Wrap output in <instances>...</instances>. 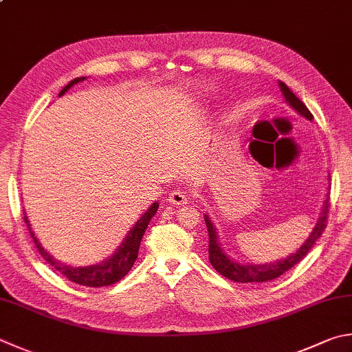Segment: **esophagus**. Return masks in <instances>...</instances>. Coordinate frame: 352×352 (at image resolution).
Here are the masks:
<instances>
[{"label": "esophagus", "mask_w": 352, "mask_h": 352, "mask_svg": "<svg viewBox=\"0 0 352 352\" xmlns=\"http://www.w3.org/2000/svg\"><path fill=\"white\" fill-rule=\"evenodd\" d=\"M188 195H187V191H184V190H173L170 193V196H168V202L170 204H173V205H184V204H187L188 201Z\"/></svg>", "instance_id": "esophagus-1"}]
</instances>
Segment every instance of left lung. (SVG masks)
Listing matches in <instances>:
<instances>
[{"label": "left lung", "instance_id": "1", "mask_svg": "<svg viewBox=\"0 0 352 352\" xmlns=\"http://www.w3.org/2000/svg\"><path fill=\"white\" fill-rule=\"evenodd\" d=\"M279 87H280L282 95L285 96V101H287L291 107L297 111V113L302 115L303 118H307L308 121H313V115H311V111L307 109V105H305L300 99L288 89V85L279 81ZM328 211H329V199L324 201L319 222L316 223L313 233L309 234V237L305 241L302 247L297 250L296 253H291L287 258H282V261H276V262H270V263H263V265L239 263V262L233 261L231 257H228V254H225L222 247H221V243H219V241H217L216 228L213 227V223H211L210 217L205 214V223H207V228H208V241H210V243H208L210 262L219 274H222L223 277H227V279L233 280V282L251 283V282H267V280L277 279V277L293 268L294 265L299 263L302 258L309 253L311 248L314 247L316 241L322 236L324 228H327Z\"/></svg>", "mask_w": 352, "mask_h": 352}]
</instances>
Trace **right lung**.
I'll return each instance as SVG.
<instances>
[{
	"instance_id": "add662e5",
	"label": "right lung",
	"mask_w": 352,
	"mask_h": 352,
	"mask_svg": "<svg viewBox=\"0 0 352 352\" xmlns=\"http://www.w3.org/2000/svg\"><path fill=\"white\" fill-rule=\"evenodd\" d=\"M84 79H85V76L73 79V81H70L61 91H59V96H63L70 87H73V85L78 82L84 81ZM157 208H159V204L155 202L141 217L138 219L135 227L131 228L127 233V236L124 237L122 243L116 248L115 253L111 254L109 258H105V261H102L101 263L90 265V267H72V265H65L63 262L56 261V258H53V256L49 254L47 251L41 247V243H39L35 234H33L30 223L28 221V216H24V222L29 227L30 236L33 239V242H35V245H36L39 254H41L44 261L50 263L59 274L67 277V279L73 283L82 285V287L98 288V287H109V285H113V283L119 282L131 270V267H133V263L138 257L139 245H141L142 236L145 233V230H147V227H148L150 219L156 214Z\"/></svg>"
}]
</instances>
